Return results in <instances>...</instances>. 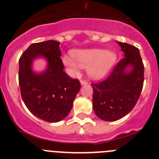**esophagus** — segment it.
<instances>
[{
	"label": "esophagus",
	"instance_id": "esophagus-1",
	"mask_svg": "<svg viewBox=\"0 0 159 159\" xmlns=\"http://www.w3.org/2000/svg\"><path fill=\"white\" fill-rule=\"evenodd\" d=\"M80 84L81 85H86V84H88V81L87 80H80Z\"/></svg>",
	"mask_w": 159,
	"mask_h": 159
}]
</instances>
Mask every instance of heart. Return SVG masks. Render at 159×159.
Listing matches in <instances>:
<instances>
[{"label": "heart", "mask_w": 159, "mask_h": 159, "mask_svg": "<svg viewBox=\"0 0 159 159\" xmlns=\"http://www.w3.org/2000/svg\"><path fill=\"white\" fill-rule=\"evenodd\" d=\"M73 60L68 56L62 57L63 64L73 71H77L79 65L87 68L90 77L101 79L109 72L116 60V55L110 50L100 48L75 49L71 52Z\"/></svg>", "instance_id": "b5f03b06"}]
</instances>
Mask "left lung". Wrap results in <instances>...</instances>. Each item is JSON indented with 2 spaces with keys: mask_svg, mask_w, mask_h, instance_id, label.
Instances as JSON below:
<instances>
[{
  "mask_svg": "<svg viewBox=\"0 0 159 159\" xmlns=\"http://www.w3.org/2000/svg\"><path fill=\"white\" fill-rule=\"evenodd\" d=\"M124 57L111 75L99 84H92L93 110L99 119L113 122L127 116L139 98L144 81V66L139 50L118 42Z\"/></svg>",
  "mask_w": 159,
  "mask_h": 159,
  "instance_id": "8db88e82",
  "label": "left lung"
}]
</instances>
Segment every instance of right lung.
<instances>
[{"label":"right lung","mask_w":159,"mask_h":159,"mask_svg":"<svg viewBox=\"0 0 159 159\" xmlns=\"http://www.w3.org/2000/svg\"><path fill=\"white\" fill-rule=\"evenodd\" d=\"M60 43L52 40L32 43L19 60L22 99L31 113L48 123L67 117L80 90V81L64 72ZM38 58L47 61L46 69L40 73L32 70V63Z\"/></svg>","instance_id":"right-lung-1"}]
</instances>
